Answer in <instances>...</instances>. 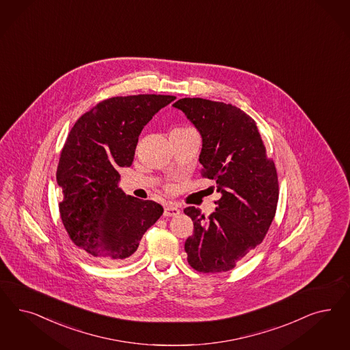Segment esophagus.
Returning <instances> with one entry per match:
<instances>
[{
  "label": "esophagus",
  "mask_w": 350,
  "mask_h": 350,
  "mask_svg": "<svg viewBox=\"0 0 350 350\" xmlns=\"http://www.w3.org/2000/svg\"><path fill=\"white\" fill-rule=\"evenodd\" d=\"M179 214H180V210H179L178 207L172 206V204H167V206L165 207V213H163V215H165V216H167V217H171V216H178Z\"/></svg>",
  "instance_id": "34e87169"
}]
</instances>
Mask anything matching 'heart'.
<instances>
[{
	"label": "heart",
	"mask_w": 350,
	"mask_h": 350,
	"mask_svg": "<svg viewBox=\"0 0 350 350\" xmlns=\"http://www.w3.org/2000/svg\"><path fill=\"white\" fill-rule=\"evenodd\" d=\"M176 130H187V129H176Z\"/></svg>",
	"instance_id": "obj_1"
}]
</instances>
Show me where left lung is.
Masks as SVG:
<instances>
[{"instance_id": "8db88e82", "label": "left lung", "mask_w": 350, "mask_h": 350, "mask_svg": "<svg viewBox=\"0 0 350 350\" xmlns=\"http://www.w3.org/2000/svg\"><path fill=\"white\" fill-rule=\"evenodd\" d=\"M172 107L198 130L201 175L214 180L221 194L208 217L193 206L184 210L194 226L184 245L188 262L202 273L230 271L259 246L274 219V162L267 157L255 121L237 107L201 98H184Z\"/></svg>"}]
</instances>
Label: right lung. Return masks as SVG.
<instances>
[{"instance_id": "right-lung-1", "label": "right lung", "mask_w": 350, "mask_h": 350, "mask_svg": "<svg viewBox=\"0 0 350 350\" xmlns=\"http://www.w3.org/2000/svg\"><path fill=\"white\" fill-rule=\"evenodd\" d=\"M171 95L116 96L79 117L62 150L57 170L63 191L62 221L73 243L105 265L134 258L142 237L163 207L126 196L120 167H130L139 135Z\"/></svg>"}]
</instances>
